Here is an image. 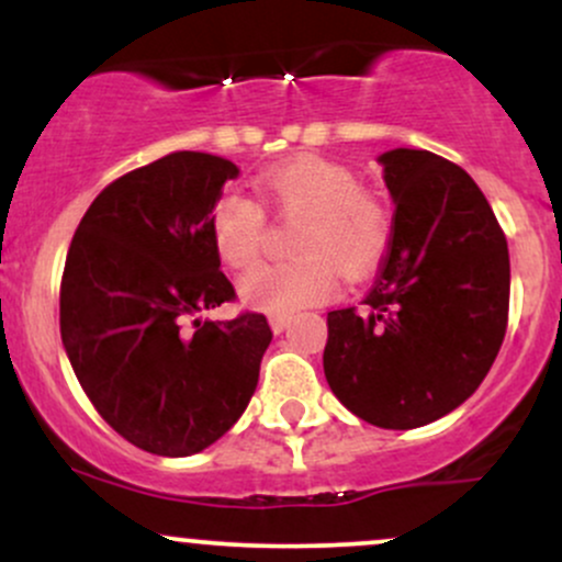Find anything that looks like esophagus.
<instances>
[{
  "label": "esophagus",
  "mask_w": 562,
  "mask_h": 562,
  "mask_svg": "<svg viewBox=\"0 0 562 562\" xmlns=\"http://www.w3.org/2000/svg\"><path fill=\"white\" fill-rule=\"evenodd\" d=\"M269 325H272V330L280 335V333H285V327L290 325V317H282V314H272V317H269Z\"/></svg>",
  "instance_id": "esophagus-1"
}]
</instances>
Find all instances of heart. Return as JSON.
Here are the masks:
<instances>
[{
  "mask_svg": "<svg viewBox=\"0 0 562 562\" xmlns=\"http://www.w3.org/2000/svg\"><path fill=\"white\" fill-rule=\"evenodd\" d=\"M259 192L282 214L303 216L295 250L299 261L261 263L240 280L248 306L267 314H290L327 301L338 282V268L362 277L375 267L389 240V222L378 200L359 192L353 173L322 158H293L263 171ZM211 237L216 254L232 269H248L259 259L263 211L240 192H224L211 209Z\"/></svg>",
  "mask_w": 562,
  "mask_h": 562,
  "instance_id": "1",
  "label": "heart"
}]
</instances>
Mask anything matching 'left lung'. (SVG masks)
<instances>
[{
  "mask_svg": "<svg viewBox=\"0 0 562 562\" xmlns=\"http://www.w3.org/2000/svg\"><path fill=\"white\" fill-rule=\"evenodd\" d=\"M396 214L362 306L327 314L322 364L338 402L389 430L420 428L473 396L507 330L505 232L468 171L428 150L378 156Z\"/></svg>",
  "mask_w": 562,
  "mask_h": 562,
  "instance_id": "obj_1",
  "label": "left lung"
}]
</instances>
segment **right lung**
<instances>
[{"mask_svg":"<svg viewBox=\"0 0 562 562\" xmlns=\"http://www.w3.org/2000/svg\"><path fill=\"white\" fill-rule=\"evenodd\" d=\"M235 164L171 153L108 184L83 214L60 285L63 346L102 420L134 447L190 457L240 420L272 330L263 314L200 319L235 299L211 209Z\"/></svg>","mask_w":562,"mask_h":562,"instance_id":"obj_1","label":"right lung"}]
</instances>
